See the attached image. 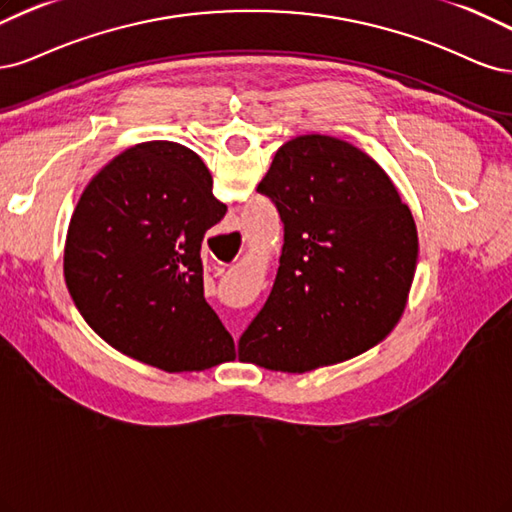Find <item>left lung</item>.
<instances>
[{
  "instance_id": "1",
  "label": "left lung",
  "mask_w": 512,
  "mask_h": 512,
  "mask_svg": "<svg viewBox=\"0 0 512 512\" xmlns=\"http://www.w3.org/2000/svg\"><path fill=\"white\" fill-rule=\"evenodd\" d=\"M257 191L276 204L285 244L238 359L308 372L383 342L419 259L415 219L387 172L349 142L306 134L278 148Z\"/></svg>"
}]
</instances>
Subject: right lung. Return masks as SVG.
Returning <instances> with one entry per match:
<instances>
[{"mask_svg":"<svg viewBox=\"0 0 512 512\" xmlns=\"http://www.w3.org/2000/svg\"><path fill=\"white\" fill-rule=\"evenodd\" d=\"M225 212L183 144L142 142L114 157L82 191L65 238L63 276L82 319L112 349L166 372L234 361L200 259Z\"/></svg>","mask_w":512,"mask_h":512,"instance_id":"add662e5","label":"right lung"}]
</instances>
